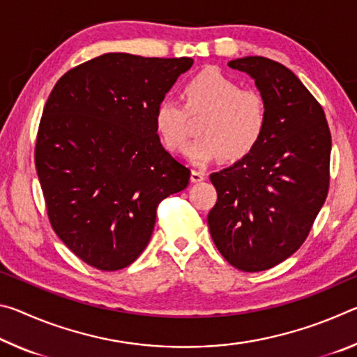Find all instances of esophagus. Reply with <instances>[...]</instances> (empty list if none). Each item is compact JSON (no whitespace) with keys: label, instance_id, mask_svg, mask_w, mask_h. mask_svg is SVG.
<instances>
[{"label":"esophagus","instance_id":"1","mask_svg":"<svg viewBox=\"0 0 357 357\" xmlns=\"http://www.w3.org/2000/svg\"><path fill=\"white\" fill-rule=\"evenodd\" d=\"M204 179V173L202 172V170H192V173H190V181L192 183H200V181H203Z\"/></svg>","mask_w":357,"mask_h":357}]
</instances>
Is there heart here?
Segmentation results:
<instances>
[{"mask_svg": "<svg viewBox=\"0 0 357 357\" xmlns=\"http://www.w3.org/2000/svg\"><path fill=\"white\" fill-rule=\"evenodd\" d=\"M184 104L160 100L154 126L165 148L181 151L190 135V118L203 116L198 138L185 149L195 165L219 157L236 162L249 155L263 140L269 123V105L261 94L244 89L236 78L219 69H204L187 80Z\"/></svg>", "mask_w": 357, "mask_h": 357, "instance_id": "obj_1", "label": "heart"}]
</instances>
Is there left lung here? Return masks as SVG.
Instances as JSON below:
<instances>
[{
    "label": "left lung",
    "instance_id": "obj_1",
    "mask_svg": "<svg viewBox=\"0 0 357 357\" xmlns=\"http://www.w3.org/2000/svg\"><path fill=\"white\" fill-rule=\"evenodd\" d=\"M269 105L263 140L209 176L217 202L208 214L214 244L244 273L274 268L304 244L329 190L331 132L324 112L285 66L263 56L233 59Z\"/></svg>",
    "mask_w": 357,
    "mask_h": 357
}]
</instances>
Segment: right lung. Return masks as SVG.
<instances>
[{"label":"right lung","instance_id":"add662e5","mask_svg":"<svg viewBox=\"0 0 357 357\" xmlns=\"http://www.w3.org/2000/svg\"><path fill=\"white\" fill-rule=\"evenodd\" d=\"M192 64L105 53L66 72L48 96L34 151L48 220L96 269L134 263L159 203L189 184V168L162 146L154 112Z\"/></svg>","mask_w":357,"mask_h":357}]
</instances>
